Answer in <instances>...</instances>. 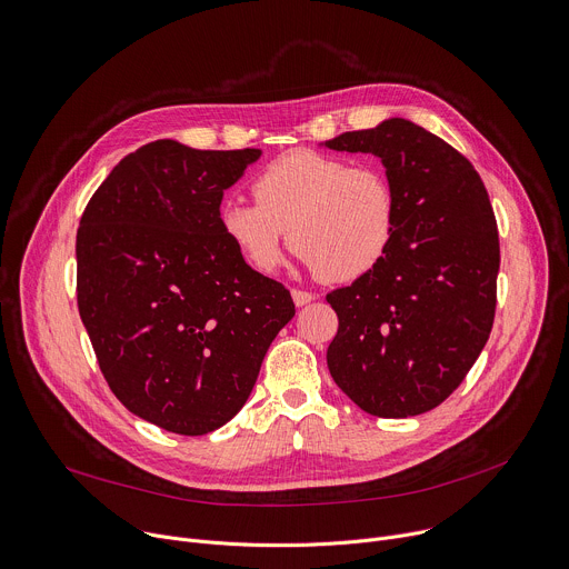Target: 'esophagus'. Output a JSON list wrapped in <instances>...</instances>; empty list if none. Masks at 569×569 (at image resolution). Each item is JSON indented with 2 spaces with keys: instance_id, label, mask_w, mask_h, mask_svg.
Here are the masks:
<instances>
[{
  "instance_id": "obj_1",
  "label": "esophagus",
  "mask_w": 569,
  "mask_h": 569,
  "mask_svg": "<svg viewBox=\"0 0 569 569\" xmlns=\"http://www.w3.org/2000/svg\"><path fill=\"white\" fill-rule=\"evenodd\" d=\"M315 299V295L312 292H306V290H292V301H295V306H306V303H310Z\"/></svg>"
}]
</instances>
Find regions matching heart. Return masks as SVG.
Here are the masks:
<instances>
[{
    "instance_id": "1",
    "label": "heart",
    "mask_w": 569,
    "mask_h": 569,
    "mask_svg": "<svg viewBox=\"0 0 569 569\" xmlns=\"http://www.w3.org/2000/svg\"><path fill=\"white\" fill-rule=\"evenodd\" d=\"M257 202L224 198L218 222L229 246L259 274H274L290 246L308 270L329 281H356L389 252L398 198L378 167L315 150L274 159L254 180Z\"/></svg>"
}]
</instances>
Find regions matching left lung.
<instances>
[{
	"label": "left lung",
	"instance_id": "obj_1",
	"mask_svg": "<svg viewBox=\"0 0 569 569\" xmlns=\"http://www.w3.org/2000/svg\"><path fill=\"white\" fill-rule=\"evenodd\" d=\"M319 146L378 157L398 198L387 257L327 295L340 319L329 371L373 417L423 415L459 387L493 327L500 242L489 193L463 154L410 119Z\"/></svg>",
	"mask_w": 569,
	"mask_h": 569
}]
</instances>
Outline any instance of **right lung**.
I'll return each mask as SVG.
<instances>
[{
  "label": "right lung",
  "mask_w": 569,
  "mask_h": 569,
  "mask_svg": "<svg viewBox=\"0 0 569 569\" xmlns=\"http://www.w3.org/2000/svg\"><path fill=\"white\" fill-rule=\"evenodd\" d=\"M259 157L157 139L119 161L80 218V319L114 396L161 430L198 437L231 421L295 315L218 222L222 193Z\"/></svg>",
  "instance_id": "obj_1"
}]
</instances>
